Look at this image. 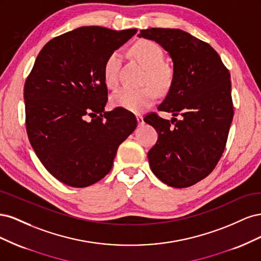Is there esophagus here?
<instances>
[{
    "label": "esophagus",
    "mask_w": 261,
    "mask_h": 261,
    "mask_svg": "<svg viewBox=\"0 0 261 261\" xmlns=\"http://www.w3.org/2000/svg\"><path fill=\"white\" fill-rule=\"evenodd\" d=\"M136 118H137V122H138V125H144V117L141 116V115H137L136 116Z\"/></svg>",
    "instance_id": "34e87169"
}]
</instances>
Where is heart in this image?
Masks as SVG:
<instances>
[{"mask_svg":"<svg viewBox=\"0 0 261 261\" xmlns=\"http://www.w3.org/2000/svg\"><path fill=\"white\" fill-rule=\"evenodd\" d=\"M133 54L147 68L146 80L158 88H163L170 81V70L162 65L164 54L161 46L150 40H141L134 44ZM122 63V54L114 51L109 55L103 67V78L108 87L114 88L118 84V70ZM155 90L150 86L135 89L122 87L111 96V103L116 108H122L130 112L139 113L149 108L155 100Z\"/></svg>","mask_w":261,"mask_h":261,"instance_id":"obj_1","label":"heart"}]
</instances>
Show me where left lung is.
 I'll use <instances>...</instances> for the list:
<instances>
[{
	"label": "left lung",
	"instance_id": "obj_1",
	"mask_svg": "<svg viewBox=\"0 0 261 261\" xmlns=\"http://www.w3.org/2000/svg\"><path fill=\"white\" fill-rule=\"evenodd\" d=\"M138 37L160 44L173 62L171 86L158 107L173 117L144 118L158 133L150 168L169 186L189 187L210 174L224 151L234 114L230 73L211 45L186 31L150 28Z\"/></svg>",
	"mask_w": 261,
	"mask_h": 261
}]
</instances>
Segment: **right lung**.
Returning <instances> with one entry per match:
<instances>
[{
  "mask_svg": "<svg viewBox=\"0 0 261 261\" xmlns=\"http://www.w3.org/2000/svg\"><path fill=\"white\" fill-rule=\"evenodd\" d=\"M136 33L83 26L38 54L23 88L27 135L43 167L65 185L87 187L103 178L118 146L136 129L127 110L105 111L103 78L109 55Z\"/></svg>",
  "mask_w": 261,
  "mask_h": 261,
  "instance_id": "right-lung-1",
  "label": "right lung"
}]
</instances>
